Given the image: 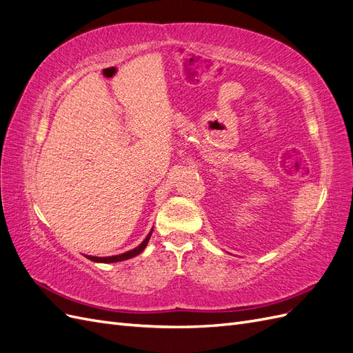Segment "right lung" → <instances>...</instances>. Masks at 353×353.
<instances>
[{"label":"right lung","instance_id":"right-lung-1","mask_svg":"<svg viewBox=\"0 0 353 353\" xmlns=\"http://www.w3.org/2000/svg\"><path fill=\"white\" fill-rule=\"evenodd\" d=\"M152 232H153V230H152L150 232H148V236L144 239V241H143L140 245H138V248H135V249H132V250H130V252H125V253H122V254H116V256H108V258H99V256H87V258H88L90 261H92V262H100V263H113V262H121V261L131 259V258H134V256L140 254V253L145 249V245H147L148 240H150Z\"/></svg>","mask_w":353,"mask_h":353}]
</instances>
